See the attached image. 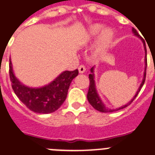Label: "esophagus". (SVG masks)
Instances as JSON below:
<instances>
[{
    "instance_id": "esophagus-1",
    "label": "esophagus",
    "mask_w": 155,
    "mask_h": 155,
    "mask_svg": "<svg viewBox=\"0 0 155 155\" xmlns=\"http://www.w3.org/2000/svg\"><path fill=\"white\" fill-rule=\"evenodd\" d=\"M78 71L80 74H83V73L85 72L86 71V69H85V67H84V65H80L78 67Z\"/></svg>"
}]
</instances>
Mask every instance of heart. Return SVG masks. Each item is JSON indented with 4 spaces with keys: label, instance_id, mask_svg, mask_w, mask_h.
Segmentation results:
<instances>
[{
    "label": "heart",
    "instance_id": "1",
    "mask_svg": "<svg viewBox=\"0 0 155 155\" xmlns=\"http://www.w3.org/2000/svg\"><path fill=\"white\" fill-rule=\"evenodd\" d=\"M104 25L100 24V23H95V24L91 25L87 30L85 36L83 38V41H88L96 38L98 34L101 33L98 38L96 45L95 46V49H94V53L96 56L104 55L108 50L112 41H113V30L109 28H106L104 30Z\"/></svg>",
    "mask_w": 155,
    "mask_h": 155
}]
</instances>
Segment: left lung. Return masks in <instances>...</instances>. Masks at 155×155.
<instances>
[{"mask_svg":"<svg viewBox=\"0 0 155 155\" xmlns=\"http://www.w3.org/2000/svg\"><path fill=\"white\" fill-rule=\"evenodd\" d=\"M133 33L135 34V36L138 37L139 38H140L141 41H143V47H144V50H145V59H144V61H145V70H144V73H143V78L142 82L140 84V86L139 87L138 90H137V93L135 94L134 97L130 100V101L126 104L125 105L122 106L121 107L117 108V109H110V108H107L104 105V104L102 102L101 99H100V96L98 95L97 91H96V83H95V76H94V67H92L90 70L91 74L88 75L89 77V81H90V84H89V88H88V94H87V99H88V102H89V104L93 107L96 110H99L100 112H103V113H108V112H114L116 111V110H118L123 109V108L126 107L129 105H130L132 104V102L135 100V98L137 97L138 93L140 91L141 88L143 85L144 82H145V78H146V70H147V48H146V45H145V41H143L142 38H141L140 35H139L138 32L137 31V30H135L134 28H133Z\"/></svg>","mask_w":155,"mask_h":155,"instance_id":"left-lung-1","label":"left lung"}]
</instances>
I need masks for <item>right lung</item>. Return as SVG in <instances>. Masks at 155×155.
Returning a JSON list of instances; mask_svg holds the SVG:
<instances>
[{
	"label": "right lung",
	"instance_id": "1",
	"mask_svg": "<svg viewBox=\"0 0 155 155\" xmlns=\"http://www.w3.org/2000/svg\"><path fill=\"white\" fill-rule=\"evenodd\" d=\"M9 61V75L13 91L26 107L38 114H50L59 109L67 98L71 81L78 74V70L63 71L48 84L41 88H30L15 76L11 59Z\"/></svg>",
	"mask_w": 155,
	"mask_h": 155
}]
</instances>
